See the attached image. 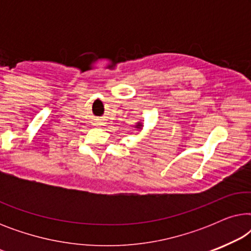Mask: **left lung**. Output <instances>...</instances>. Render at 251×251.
<instances>
[{
    "label": "left lung",
    "mask_w": 251,
    "mask_h": 251,
    "mask_svg": "<svg viewBox=\"0 0 251 251\" xmlns=\"http://www.w3.org/2000/svg\"><path fill=\"white\" fill-rule=\"evenodd\" d=\"M138 126H139V125H138Z\"/></svg>",
    "instance_id": "left-lung-1"
}]
</instances>
